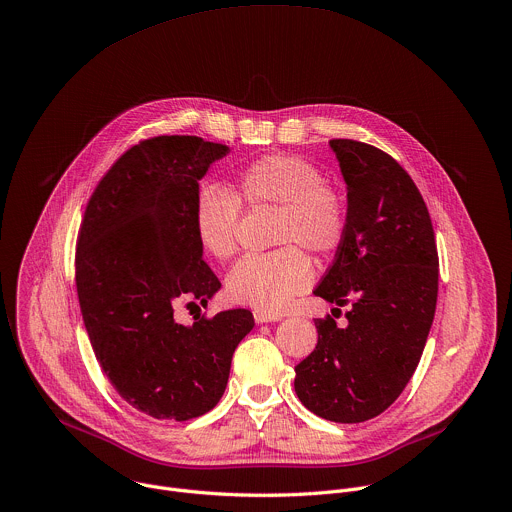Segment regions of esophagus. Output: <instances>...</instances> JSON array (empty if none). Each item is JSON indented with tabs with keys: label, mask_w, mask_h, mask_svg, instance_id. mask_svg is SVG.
Here are the masks:
<instances>
[{
	"label": "esophagus",
	"mask_w": 512,
	"mask_h": 512,
	"mask_svg": "<svg viewBox=\"0 0 512 512\" xmlns=\"http://www.w3.org/2000/svg\"><path fill=\"white\" fill-rule=\"evenodd\" d=\"M253 317L257 323H269V321H279L281 315L277 313H269V311H261V309H255L253 311Z\"/></svg>",
	"instance_id": "1"
}]
</instances>
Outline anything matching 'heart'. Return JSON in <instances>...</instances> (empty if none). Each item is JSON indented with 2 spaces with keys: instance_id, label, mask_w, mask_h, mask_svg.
Instances as JSON below:
<instances>
[{
  "instance_id": "heart-1",
  "label": "heart",
  "mask_w": 512,
  "mask_h": 512,
  "mask_svg": "<svg viewBox=\"0 0 512 512\" xmlns=\"http://www.w3.org/2000/svg\"><path fill=\"white\" fill-rule=\"evenodd\" d=\"M241 205L251 211L277 209L271 243L279 249L239 261L227 277V293L237 303L277 313L311 283L313 263L303 251L327 261L344 245L348 205L311 160L265 154L239 170L235 191L203 185L197 193L195 237L219 261L231 259L239 249Z\"/></svg>"
}]
</instances>
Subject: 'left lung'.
Segmentation results:
<instances>
[{"mask_svg": "<svg viewBox=\"0 0 512 512\" xmlns=\"http://www.w3.org/2000/svg\"><path fill=\"white\" fill-rule=\"evenodd\" d=\"M329 146L348 187V235L313 293L350 305L348 327L315 319L317 346L295 366V394L319 418L356 424L390 408L416 372L438 251L426 203L390 154L348 138Z\"/></svg>", "mask_w": 512, "mask_h": 512, "instance_id": "left-lung-1", "label": "left lung"}]
</instances>
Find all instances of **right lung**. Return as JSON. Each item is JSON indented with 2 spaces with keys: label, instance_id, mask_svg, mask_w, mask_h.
Listing matches in <instances>:
<instances>
[{
  "label": "right lung",
  "instance_id": "1",
  "mask_svg": "<svg viewBox=\"0 0 512 512\" xmlns=\"http://www.w3.org/2000/svg\"><path fill=\"white\" fill-rule=\"evenodd\" d=\"M229 146L154 136L126 150L94 189L76 247V287L92 350L114 390L156 420H191L221 400L249 309L175 319L221 281L193 229L199 181Z\"/></svg>",
  "mask_w": 512,
  "mask_h": 512
}]
</instances>
